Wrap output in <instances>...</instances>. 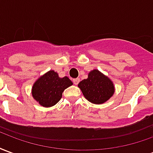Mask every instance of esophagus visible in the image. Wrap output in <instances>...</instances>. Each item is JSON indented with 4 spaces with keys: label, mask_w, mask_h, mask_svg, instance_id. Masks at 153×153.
<instances>
[{
    "label": "esophagus",
    "mask_w": 153,
    "mask_h": 153,
    "mask_svg": "<svg viewBox=\"0 0 153 153\" xmlns=\"http://www.w3.org/2000/svg\"><path fill=\"white\" fill-rule=\"evenodd\" d=\"M73 82H74V83L75 84V85H77L78 83H79V79H78V78H77V79H74Z\"/></svg>",
    "instance_id": "esophagus-1"
}]
</instances>
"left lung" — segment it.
I'll list each match as a JSON object with an SVG mask.
<instances>
[{"instance_id":"left-lung-1","label":"left lung","mask_w":153,"mask_h":153,"mask_svg":"<svg viewBox=\"0 0 153 153\" xmlns=\"http://www.w3.org/2000/svg\"><path fill=\"white\" fill-rule=\"evenodd\" d=\"M78 87L84 97L94 104L106 102L115 93L112 81L97 70L90 71L88 79L82 80Z\"/></svg>"}]
</instances>
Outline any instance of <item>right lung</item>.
Returning <instances> with one entry per match:
<instances>
[{
	"label": "right lung",
	"instance_id": "right-lung-1",
	"mask_svg": "<svg viewBox=\"0 0 153 153\" xmlns=\"http://www.w3.org/2000/svg\"><path fill=\"white\" fill-rule=\"evenodd\" d=\"M72 84L68 77L60 78L56 72L50 70L35 82L32 95L41 106L51 107L60 101L64 90Z\"/></svg>",
	"mask_w": 153,
	"mask_h": 153
}]
</instances>
